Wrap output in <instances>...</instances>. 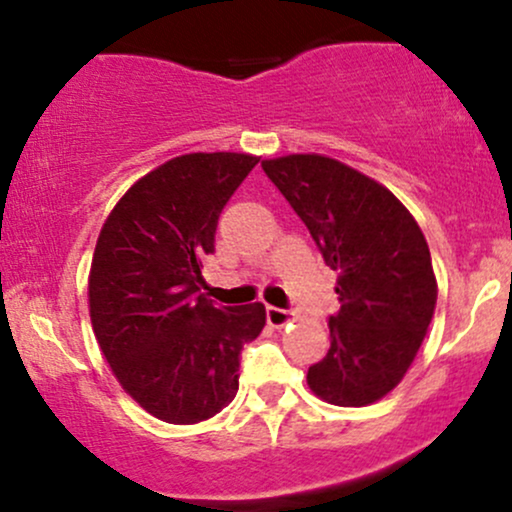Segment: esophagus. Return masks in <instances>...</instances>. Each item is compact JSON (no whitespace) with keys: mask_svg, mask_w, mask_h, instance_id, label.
Wrapping results in <instances>:
<instances>
[{"mask_svg":"<svg viewBox=\"0 0 512 512\" xmlns=\"http://www.w3.org/2000/svg\"><path fill=\"white\" fill-rule=\"evenodd\" d=\"M267 322L272 327H284L286 322H291V313L284 308H276V305H267Z\"/></svg>","mask_w":512,"mask_h":512,"instance_id":"1","label":"esophagus"}]
</instances>
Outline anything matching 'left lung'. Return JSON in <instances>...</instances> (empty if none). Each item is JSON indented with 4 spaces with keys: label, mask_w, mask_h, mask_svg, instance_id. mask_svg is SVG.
Segmentation results:
<instances>
[{
    "label": "left lung",
    "mask_w": 512,
    "mask_h": 512,
    "mask_svg": "<svg viewBox=\"0 0 512 512\" xmlns=\"http://www.w3.org/2000/svg\"><path fill=\"white\" fill-rule=\"evenodd\" d=\"M339 272L330 351L308 368V385L337 407H366L397 387L436 308L431 252L414 216L383 185L315 154L262 161Z\"/></svg>",
    "instance_id": "1"
}]
</instances>
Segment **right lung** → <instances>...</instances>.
Wrapping results in <instances>:
<instances>
[{
	"instance_id": "right-lung-1",
	"label": "right lung",
	"mask_w": 512,
	"mask_h": 512,
	"mask_svg": "<svg viewBox=\"0 0 512 512\" xmlns=\"http://www.w3.org/2000/svg\"><path fill=\"white\" fill-rule=\"evenodd\" d=\"M255 166L248 154L173 158L129 187L98 236L93 332L127 395L168 424L233 402L240 351L267 322L262 303L233 308L202 293L221 211Z\"/></svg>"
}]
</instances>
